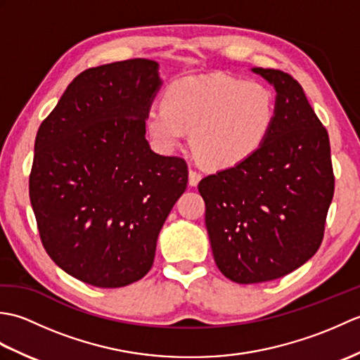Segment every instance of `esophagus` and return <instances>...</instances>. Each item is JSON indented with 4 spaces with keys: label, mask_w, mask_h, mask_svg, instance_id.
<instances>
[{
    "label": "esophagus",
    "mask_w": 360,
    "mask_h": 360,
    "mask_svg": "<svg viewBox=\"0 0 360 360\" xmlns=\"http://www.w3.org/2000/svg\"><path fill=\"white\" fill-rule=\"evenodd\" d=\"M200 181H201V173L196 172V170H192V168H190V170H188V184L190 186H196Z\"/></svg>",
    "instance_id": "34e87169"
}]
</instances>
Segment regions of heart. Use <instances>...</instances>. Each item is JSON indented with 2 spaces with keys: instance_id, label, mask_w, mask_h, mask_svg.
<instances>
[{
  "instance_id": "1",
  "label": "heart",
  "mask_w": 360,
  "mask_h": 360,
  "mask_svg": "<svg viewBox=\"0 0 360 360\" xmlns=\"http://www.w3.org/2000/svg\"><path fill=\"white\" fill-rule=\"evenodd\" d=\"M277 119V98L262 82L192 75L172 82L145 124L160 148L179 147L190 131L200 162L215 170L243 164L263 147Z\"/></svg>"
}]
</instances>
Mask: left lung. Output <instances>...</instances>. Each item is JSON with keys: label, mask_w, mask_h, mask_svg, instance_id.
Returning <instances> with one entry per match:
<instances>
[{"label": "left lung", "mask_w": 360, "mask_h": 360, "mask_svg": "<svg viewBox=\"0 0 360 360\" xmlns=\"http://www.w3.org/2000/svg\"><path fill=\"white\" fill-rule=\"evenodd\" d=\"M277 91V119L243 164L205 176L198 190L213 258L240 285L277 280L319 250L334 195L330 137L294 77L254 68Z\"/></svg>", "instance_id": "8db88e82"}]
</instances>
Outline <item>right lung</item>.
<instances>
[{
	"mask_svg": "<svg viewBox=\"0 0 360 360\" xmlns=\"http://www.w3.org/2000/svg\"><path fill=\"white\" fill-rule=\"evenodd\" d=\"M159 86L153 60L89 68L38 128L29 196L43 248L88 285L122 288L147 275L160 227L186 192V160L145 139Z\"/></svg>",
	"mask_w": 360,
	"mask_h": 360,
	"instance_id": "1",
	"label": "right lung"
}]
</instances>
